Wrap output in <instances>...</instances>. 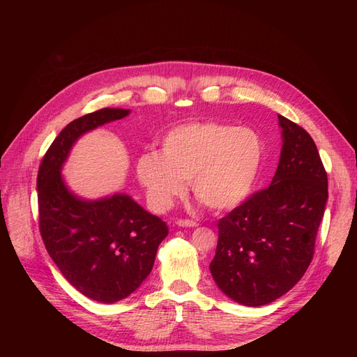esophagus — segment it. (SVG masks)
I'll use <instances>...</instances> for the list:
<instances>
[{"mask_svg": "<svg viewBox=\"0 0 357 357\" xmlns=\"http://www.w3.org/2000/svg\"><path fill=\"white\" fill-rule=\"evenodd\" d=\"M177 225L181 226V228H195L197 222L190 220V219H180V220H177Z\"/></svg>", "mask_w": 357, "mask_h": 357, "instance_id": "34e87169", "label": "esophagus"}]
</instances>
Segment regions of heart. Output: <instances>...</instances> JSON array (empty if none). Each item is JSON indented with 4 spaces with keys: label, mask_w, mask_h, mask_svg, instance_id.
I'll return each mask as SVG.
<instances>
[{
    "label": "heart",
    "mask_w": 357,
    "mask_h": 357,
    "mask_svg": "<svg viewBox=\"0 0 357 357\" xmlns=\"http://www.w3.org/2000/svg\"><path fill=\"white\" fill-rule=\"evenodd\" d=\"M262 159L264 142L253 129L192 122L168 131L159 153L139 155L135 169L158 210H168L190 181L193 195L205 207L225 211L248 197Z\"/></svg>",
    "instance_id": "heart-1"
}]
</instances>
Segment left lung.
Instances as JSON below:
<instances>
[{
    "mask_svg": "<svg viewBox=\"0 0 357 357\" xmlns=\"http://www.w3.org/2000/svg\"><path fill=\"white\" fill-rule=\"evenodd\" d=\"M283 147L271 185L218 222L210 271L222 291L259 307L283 296L305 274L328 201V174L314 139L278 116Z\"/></svg>",
    "mask_w": 357,
    "mask_h": 357,
    "instance_id": "8db88e82",
    "label": "left lung"
}]
</instances>
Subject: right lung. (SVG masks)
I'll use <instances>...</instances> for the list:
<instances>
[{
    "label": "right lung",
    "instance_id": "1",
    "mask_svg": "<svg viewBox=\"0 0 357 357\" xmlns=\"http://www.w3.org/2000/svg\"><path fill=\"white\" fill-rule=\"evenodd\" d=\"M128 114L101 109L75 119L53 139L37 176L38 225L49 256L75 289L104 304L129 296L144 282L168 226L123 193L98 201L77 198L61 168L80 135Z\"/></svg>",
    "mask_w": 357,
    "mask_h": 357
}]
</instances>
